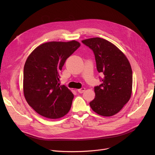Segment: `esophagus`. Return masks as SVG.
Masks as SVG:
<instances>
[{
  "label": "esophagus",
  "instance_id": "obj_1",
  "mask_svg": "<svg viewBox=\"0 0 155 155\" xmlns=\"http://www.w3.org/2000/svg\"><path fill=\"white\" fill-rule=\"evenodd\" d=\"M85 88L84 87H82V88H80V89H78V90H77V91H78L80 94L84 93V92H85Z\"/></svg>",
  "mask_w": 155,
  "mask_h": 155
}]
</instances>
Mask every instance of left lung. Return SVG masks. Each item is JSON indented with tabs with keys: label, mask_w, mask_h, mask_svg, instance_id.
Masks as SVG:
<instances>
[{
	"label": "left lung",
	"mask_w": 155,
	"mask_h": 155,
	"mask_svg": "<svg viewBox=\"0 0 155 155\" xmlns=\"http://www.w3.org/2000/svg\"><path fill=\"white\" fill-rule=\"evenodd\" d=\"M95 55L97 70L104 74L102 83L94 87L92 109L103 116L116 114L131 98L133 72L130 63L119 48L108 41L93 38L82 41Z\"/></svg>",
	"instance_id": "left-lung-1"
}]
</instances>
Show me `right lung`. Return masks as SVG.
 Here are the masks:
<instances>
[{
	"label": "right lung",
	"mask_w": 155,
	"mask_h": 155,
	"mask_svg": "<svg viewBox=\"0 0 155 155\" xmlns=\"http://www.w3.org/2000/svg\"><path fill=\"white\" fill-rule=\"evenodd\" d=\"M80 46L74 40L48 42L38 46L28 56L23 71L24 94L41 116L58 119L69 112L74 96L66 86L60 85V71Z\"/></svg>",
	"instance_id": "obj_1"
}]
</instances>
